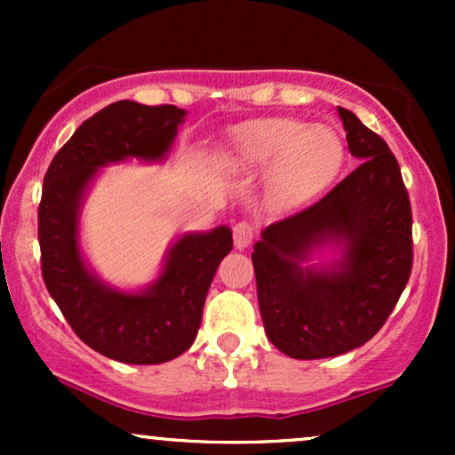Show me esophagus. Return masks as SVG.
<instances>
[{
	"instance_id": "34e87169",
	"label": "esophagus",
	"mask_w": 455,
	"mask_h": 455,
	"mask_svg": "<svg viewBox=\"0 0 455 455\" xmlns=\"http://www.w3.org/2000/svg\"><path fill=\"white\" fill-rule=\"evenodd\" d=\"M233 239H235V245H237L239 250L248 248V245L252 243V239H254V227H252V224L245 222V220L235 224V227H233Z\"/></svg>"
}]
</instances>
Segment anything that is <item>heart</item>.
I'll return each mask as SVG.
<instances>
[{"label":"heart","instance_id":"obj_1","mask_svg":"<svg viewBox=\"0 0 455 455\" xmlns=\"http://www.w3.org/2000/svg\"><path fill=\"white\" fill-rule=\"evenodd\" d=\"M228 156L239 169L271 166L275 192L289 201H304L336 180L344 162V145L331 128L267 117L237 128Z\"/></svg>","mask_w":455,"mask_h":455}]
</instances>
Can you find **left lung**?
Returning <instances> with one entry per match:
<instances>
[{
	"label": "left lung",
	"mask_w": 455,
	"mask_h": 455,
	"mask_svg": "<svg viewBox=\"0 0 455 455\" xmlns=\"http://www.w3.org/2000/svg\"><path fill=\"white\" fill-rule=\"evenodd\" d=\"M348 151L362 164L307 210L269 224L252 265L265 331L295 359L362 347L385 325L412 267L411 201L395 156L357 115L338 107ZM343 254L303 267L316 249Z\"/></svg>",
	"instance_id": "1"
}]
</instances>
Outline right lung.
<instances>
[{
  "label": "right lung",
  "mask_w": 455,
  "mask_h": 455,
  "mask_svg": "<svg viewBox=\"0 0 455 455\" xmlns=\"http://www.w3.org/2000/svg\"><path fill=\"white\" fill-rule=\"evenodd\" d=\"M184 117L173 104H108L76 128L44 175L38 207L44 284L76 336L115 362L154 365L188 351L218 265L233 248L228 227L181 235L158 278L137 293L104 284L78 248L83 198L98 171L130 158L164 160Z\"/></svg>",
  "instance_id": "right-lung-1"
}]
</instances>
